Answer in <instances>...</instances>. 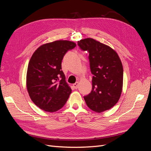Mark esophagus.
Listing matches in <instances>:
<instances>
[{
    "mask_svg": "<svg viewBox=\"0 0 151 151\" xmlns=\"http://www.w3.org/2000/svg\"><path fill=\"white\" fill-rule=\"evenodd\" d=\"M73 87H74L75 89L78 88V87H79V82H76V83H74V84H73Z\"/></svg>",
    "mask_w": 151,
    "mask_h": 151,
    "instance_id": "34e87169",
    "label": "esophagus"
}]
</instances>
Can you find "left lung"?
I'll return each instance as SVG.
<instances>
[{"label":"left lung","instance_id":"obj_1","mask_svg":"<svg viewBox=\"0 0 151 151\" xmlns=\"http://www.w3.org/2000/svg\"><path fill=\"white\" fill-rule=\"evenodd\" d=\"M77 44L89 52L93 74L92 91L84 97L85 101L95 112L108 110L116 104L122 94L123 69L120 58L111 47L93 38L81 40Z\"/></svg>","mask_w":151,"mask_h":151}]
</instances>
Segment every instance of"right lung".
Instances as JSON below:
<instances>
[{"label":"right lung","mask_w":151,"mask_h":151,"mask_svg":"<svg viewBox=\"0 0 151 151\" xmlns=\"http://www.w3.org/2000/svg\"><path fill=\"white\" fill-rule=\"evenodd\" d=\"M74 42L57 40L42 45L32 55L28 67L26 86L31 99L40 109L55 112L64 106L72 89L62 70V60Z\"/></svg>","instance_id":"1"}]
</instances>
